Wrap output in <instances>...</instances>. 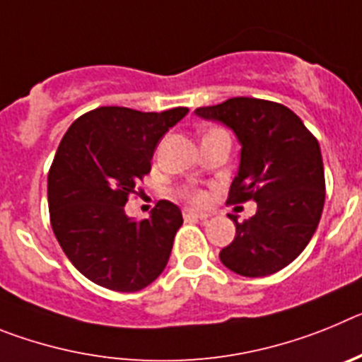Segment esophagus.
I'll return each instance as SVG.
<instances>
[{
	"instance_id": "obj_1",
	"label": "esophagus",
	"mask_w": 362,
	"mask_h": 362,
	"mask_svg": "<svg viewBox=\"0 0 362 362\" xmlns=\"http://www.w3.org/2000/svg\"><path fill=\"white\" fill-rule=\"evenodd\" d=\"M183 216L192 217V219H206V217H209V214L203 212V210H197V209H185Z\"/></svg>"
}]
</instances>
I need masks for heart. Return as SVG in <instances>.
<instances>
[{"instance_id":"obj_1","label":"heart","mask_w":362,"mask_h":362,"mask_svg":"<svg viewBox=\"0 0 362 362\" xmlns=\"http://www.w3.org/2000/svg\"><path fill=\"white\" fill-rule=\"evenodd\" d=\"M187 196L192 197V199H196V201L201 199V194L197 190H187Z\"/></svg>"}]
</instances>
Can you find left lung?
<instances>
[{"instance_id":"left-lung-1","label":"left lung","mask_w":362,"mask_h":362,"mask_svg":"<svg viewBox=\"0 0 362 362\" xmlns=\"http://www.w3.org/2000/svg\"><path fill=\"white\" fill-rule=\"evenodd\" d=\"M196 116L219 121L241 145L230 203L254 199L257 212L235 223V238L221 263L245 277H264L288 267L315 233L325 204V168L317 139L281 103L232 98L201 107Z\"/></svg>"}]
</instances>
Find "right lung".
Masks as SVG:
<instances>
[{
  "mask_svg": "<svg viewBox=\"0 0 362 362\" xmlns=\"http://www.w3.org/2000/svg\"><path fill=\"white\" fill-rule=\"evenodd\" d=\"M188 114L99 107L70 124L49 172L50 225L70 263L114 292H137L161 276L181 210L159 201L148 219L124 204L150 172L161 137Z\"/></svg>",
  "mask_w": 362,
  "mask_h": 362,
  "instance_id": "right-lung-1",
  "label": "right lung"
}]
</instances>
